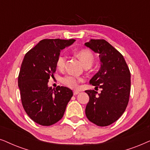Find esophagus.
Masks as SVG:
<instances>
[{
	"mask_svg": "<svg viewBox=\"0 0 150 150\" xmlns=\"http://www.w3.org/2000/svg\"><path fill=\"white\" fill-rule=\"evenodd\" d=\"M79 93V92L78 91H73V95H78Z\"/></svg>",
	"mask_w": 150,
	"mask_h": 150,
	"instance_id": "34e87169",
	"label": "esophagus"
}]
</instances>
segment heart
I'll return each instance as SVG.
<instances>
[{"label":"heart","mask_w":150,"mask_h":150,"mask_svg":"<svg viewBox=\"0 0 150 150\" xmlns=\"http://www.w3.org/2000/svg\"><path fill=\"white\" fill-rule=\"evenodd\" d=\"M77 55L80 59L83 66H91L94 60L93 54L91 51L88 49H81L77 52ZM67 57L64 53L59 55L57 59V66L59 69H63L64 67ZM83 81L81 77H78L74 75H67L62 78V82L71 88H76L78 87L79 83Z\"/></svg>","instance_id":"obj_1"}]
</instances>
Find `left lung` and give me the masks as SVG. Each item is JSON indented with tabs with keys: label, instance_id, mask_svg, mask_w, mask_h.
Instances as JSON below:
<instances>
[{
	"label": "left lung",
	"instance_id": "1",
	"mask_svg": "<svg viewBox=\"0 0 150 150\" xmlns=\"http://www.w3.org/2000/svg\"><path fill=\"white\" fill-rule=\"evenodd\" d=\"M87 47L99 53L101 68L90 83L102 89L85 91L89 96L86 107L88 119L98 126H108L120 118L128 104L130 72L121 53L105 40L91 39Z\"/></svg>",
	"mask_w": 150,
	"mask_h": 150
}]
</instances>
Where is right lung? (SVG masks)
<instances>
[{
	"label": "right lung",
	"mask_w": 150,
	"mask_h": 150,
	"mask_svg": "<svg viewBox=\"0 0 150 150\" xmlns=\"http://www.w3.org/2000/svg\"><path fill=\"white\" fill-rule=\"evenodd\" d=\"M75 40L44 39L26 53L18 75L21 101L26 113L44 126L55 124L62 118L73 93L64 86L55 90L48 86L56 71L60 51Z\"/></svg>",
	"instance_id": "right-lung-1"
}]
</instances>
